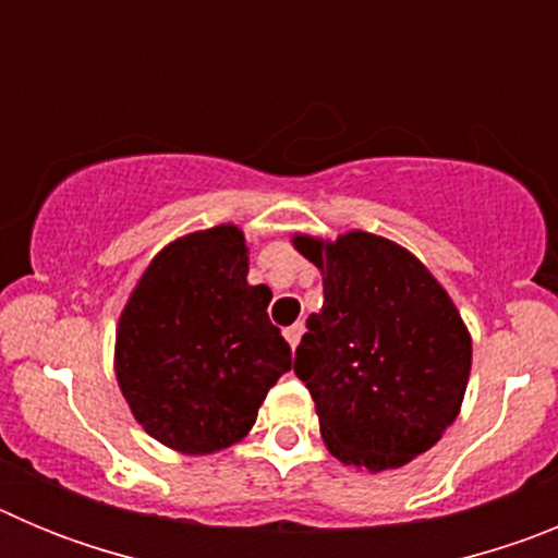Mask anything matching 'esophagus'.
<instances>
[{"label": "esophagus", "mask_w": 558, "mask_h": 558, "mask_svg": "<svg viewBox=\"0 0 558 558\" xmlns=\"http://www.w3.org/2000/svg\"><path fill=\"white\" fill-rule=\"evenodd\" d=\"M302 332H304V324H293V327L284 329V340L290 343V349L299 347V340H302Z\"/></svg>", "instance_id": "34e87169"}]
</instances>
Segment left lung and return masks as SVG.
<instances>
[{"label": "left lung", "mask_w": 558, "mask_h": 558, "mask_svg": "<svg viewBox=\"0 0 558 558\" xmlns=\"http://www.w3.org/2000/svg\"><path fill=\"white\" fill-rule=\"evenodd\" d=\"M324 276L293 372L327 450L372 475L430 450L461 413L472 335L427 265L388 236L293 234Z\"/></svg>", "instance_id": "obj_1"}]
</instances>
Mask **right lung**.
I'll return each instance as SVG.
<instances>
[{
    "label": "right lung",
    "mask_w": 558,
    "mask_h": 558,
    "mask_svg": "<svg viewBox=\"0 0 558 558\" xmlns=\"http://www.w3.org/2000/svg\"><path fill=\"white\" fill-rule=\"evenodd\" d=\"M270 295L248 282V240L234 223L192 231L153 256L113 340V374L147 436L184 456L248 436L293 363L268 318Z\"/></svg>",
    "instance_id": "right-lung-1"
}]
</instances>
